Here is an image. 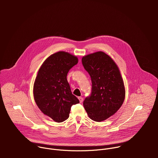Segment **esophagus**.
<instances>
[{
	"label": "esophagus",
	"instance_id": "34e87169",
	"mask_svg": "<svg viewBox=\"0 0 158 158\" xmlns=\"http://www.w3.org/2000/svg\"><path fill=\"white\" fill-rule=\"evenodd\" d=\"M78 99H79V100L80 103H82V101H83V98H82V97H79V98H78Z\"/></svg>",
	"mask_w": 158,
	"mask_h": 158
}]
</instances>
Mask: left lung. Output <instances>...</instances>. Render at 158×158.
I'll return each instance as SVG.
<instances>
[{
  "instance_id": "obj_1",
  "label": "left lung",
  "mask_w": 158,
  "mask_h": 158,
  "mask_svg": "<svg viewBox=\"0 0 158 158\" xmlns=\"http://www.w3.org/2000/svg\"><path fill=\"white\" fill-rule=\"evenodd\" d=\"M82 64L92 82L91 93L84 99V107L92 120L104 121L116 113L124 100L119 70L113 60L101 51L83 57Z\"/></svg>"
}]
</instances>
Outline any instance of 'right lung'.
I'll use <instances>...</instances> for the list:
<instances>
[{"instance_id":"1","label":"right lung","mask_w":158,"mask_h":158,"mask_svg":"<svg viewBox=\"0 0 158 158\" xmlns=\"http://www.w3.org/2000/svg\"><path fill=\"white\" fill-rule=\"evenodd\" d=\"M77 62V57L60 51L49 56L39 70L34 84V99L43 113L56 122L68 119L72 106L79 102L67 80V73Z\"/></svg>"}]
</instances>
